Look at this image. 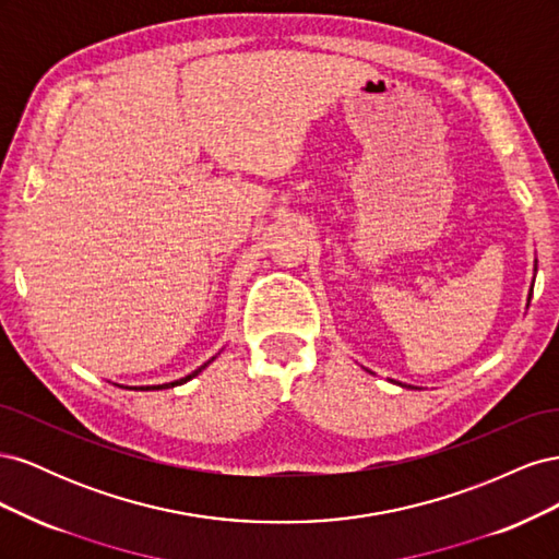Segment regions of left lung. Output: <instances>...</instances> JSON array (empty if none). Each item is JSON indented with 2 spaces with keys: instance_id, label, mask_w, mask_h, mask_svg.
I'll return each instance as SVG.
<instances>
[{
  "instance_id": "left-lung-1",
  "label": "left lung",
  "mask_w": 559,
  "mask_h": 559,
  "mask_svg": "<svg viewBox=\"0 0 559 559\" xmlns=\"http://www.w3.org/2000/svg\"><path fill=\"white\" fill-rule=\"evenodd\" d=\"M534 270H536V265H534ZM530 296H532V294H530ZM399 384H401V382H399ZM403 386H405V384H403Z\"/></svg>"
}]
</instances>
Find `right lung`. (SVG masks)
Here are the masks:
<instances>
[{"label":"right lung","instance_id":"add662e5","mask_svg":"<svg viewBox=\"0 0 559 559\" xmlns=\"http://www.w3.org/2000/svg\"><path fill=\"white\" fill-rule=\"evenodd\" d=\"M214 361V357L207 361V364H202L198 370H193L191 376H186V378H181V380H175V382H167V384H154V386H126V389H138V392H154V389H170V386H179V384H183V382H189L191 378H195L200 370H205L210 364Z\"/></svg>","mask_w":559,"mask_h":559}]
</instances>
